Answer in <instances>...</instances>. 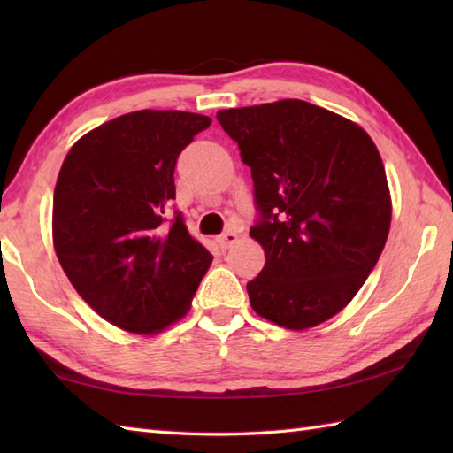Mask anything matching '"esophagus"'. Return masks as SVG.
I'll use <instances>...</instances> for the list:
<instances>
[{"instance_id":"1","label":"esophagus","mask_w":453,"mask_h":453,"mask_svg":"<svg viewBox=\"0 0 453 453\" xmlns=\"http://www.w3.org/2000/svg\"><path fill=\"white\" fill-rule=\"evenodd\" d=\"M235 242H237V234L235 232H226V234H221L218 237V243H219L221 249H229Z\"/></svg>"}]
</instances>
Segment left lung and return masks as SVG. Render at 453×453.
Listing matches in <instances>:
<instances>
[{"instance_id": "1", "label": "left lung", "mask_w": 453, "mask_h": 453, "mask_svg": "<svg viewBox=\"0 0 453 453\" xmlns=\"http://www.w3.org/2000/svg\"><path fill=\"white\" fill-rule=\"evenodd\" d=\"M216 119L251 167V237L266 255L247 284L251 307L292 331L331 319L388 242L391 198L378 148L358 124L297 99Z\"/></svg>"}]
</instances>
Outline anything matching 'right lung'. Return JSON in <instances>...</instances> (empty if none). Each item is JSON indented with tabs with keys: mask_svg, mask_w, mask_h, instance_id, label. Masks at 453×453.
<instances>
[{
	"mask_svg": "<svg viewBox=\"0 0 453 453\" xmlns=\"http://www.w3.org/2000/svg\"><path fill=\"white\" fill-rule=\"evenodd\" d=\"M204 114L136 111L85 134L54 188L52 235L65 276L103 319L150 334L188 311L211 263L175 200L179 153Z\"/></svg>",
	"mask_w": 453,
	"mask_h": 453,
	"instance_id": "obj_1",
	"label": "right lung"
}]
</instances>
